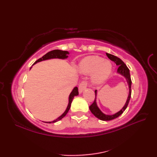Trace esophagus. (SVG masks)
I'll use <instances>...</instances> for the list:
<instances>
[{"instance_id":"esophagus-1","label":"esophagus","mask_w":157,"mask_h":157,"mask_svg":"<svg viewBox=\"0 0 157 157\" xmlns=\"http://www.w3.org/2000/svg\"><path fill=\"white\" fill-rule=\"evenodd\" d=\"M88 87V82L86 80H82L80 84L79 85V93H82L83 90Z\"/></svg>"}]
</instances>
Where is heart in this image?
I'll use <instances>...</instances> for the list:
<instances>
[{"mask_svg":"<svg viewBox=\"0 0 157 157\" xmlns=\"http://www.w3.org/2000/svg\"><path fill=\"white\" fill-rule=\"evenodd\" d=\"M80 71L86 74L94 73L92 82L95 84H101L105 82L111 75L112 65L109 61L97 56L86 57L79 65Z\"/></svg>","mask_w":157,"mask_h":157,"instance_id":"1","label":"heart"}]
</instances>
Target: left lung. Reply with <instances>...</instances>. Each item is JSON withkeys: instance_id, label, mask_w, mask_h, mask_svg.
<instances>
[{"instance_id": "left-lung-1", "label": "left lung", "mask_w": 157, "mask_h": 157, "mask_svg": "<svg viewBox=\"0 0 157 157\" xmlns=\"http://www.w3.org/2000/svg\"><path fill=\"white\" fill-rule=\"evenodd\" d=\"M106 56H108V58L111 60V61H114L117 65L119 66L118 69H117V72L120 74H121L123 75L126 78V80L128 82V84L129 85V95L128 97V100H127L125 106H123L121 111H119L118 113H115V114L113 115H105L104 113H102L101 112V110L98 109V107L96 105V97L94 99V101L93 102L92 104L89 106L90 110L92 112V113L96 117H97L98 119L102 120V121H110V120L114 119L117 117H118L119 116L121 115L123 111H125L126 108L128 107V105L129 104L130 98H131V94H132V90H131V86H132V80H131V77H130L129 74V70L128 69V67L126 66V65L124 63L121 59H120L118 58L117 56H116L115 55H113L111 54H109V53H106ZM96 96V90H95V96Z\"/></svg>"}]
</instances>
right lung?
Instances as JSON below:
<instances>
[{"instance_id":"1","label":"right lung","mask_w":157,"mask_h":157,"mask_svg":"<svg viewBox=\"0 0 157 157\" xmlns=\"http://www.w3.org/2000/svg\"><path fill=\"white\" fill-rule=\"evenodd\" d=\"M67 54H69V52L67 51H61V50H53V51H50L46 53V55H44V56H42V57L40 58L39 59H38L37 61H36L34 64L35 63L40 62V61H44V60H47V59H54V58H58V59H66L67 58ZM79 94V92H78V87H75L73 88V90H72V92H71V94L69 95V103H68V106L67 107L65 111L63 113V114L55 120V121H53L52 122H46V123H55L57 121H59V120H61L62 118L64 117L67 115V113H68L69 110L71 107V104L72 102V101L73 99V97H74L75 96H77Z\"/></svg>"}]
</instances>
